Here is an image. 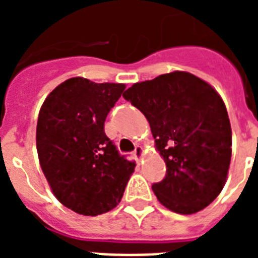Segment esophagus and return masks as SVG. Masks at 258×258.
<instances>
[{
	"label": "esophagus",
	"mask_w": 258,
	"mask_h": 258,
	"mask_svg": "<svg viewBox=\"0 0 258 258\" xmlns=\"http://www.w3.org/2000/svg\"><path fill=\"white\" fill-rule=\"evenodd\" d=\"M133 155L134 157H136L137 160H141L143 156V149H142V146H136V149H134L133 151Z\"/></svg>",
	"instance_id": "esophagus-1"
}]
</instances>
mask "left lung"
<instances>
[{"mask_svg": "<svg viewBox=\"0 0 258 258\" xmlns=\"http://www.w3.org/2000/svg\"><path fill=\"white\" fill-rule=\"evenodd\" d=\"M149 120L166 174L152 184L170 211L192 214L222 191L231 160V126L222 98L209 84L175 71L134 84L122 94Z\"/></svg>", "mask_w": 258, "mask_h": 258, "instance_id": "8db88e82", "label": "left lung"}]
</instances>
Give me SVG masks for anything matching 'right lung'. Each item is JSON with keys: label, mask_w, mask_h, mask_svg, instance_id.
<instances>
[{"label": "right lung", "mask_w": 258, "mask_h": 258, "mask_svg": "<svg viewBox=\"0 0 258 258\" xmlns=\"http://www.w3.org/2000/svg\"><path fill=\"white\" fill-rule=\"evenodd\" d=\"M124 84L72 77L56 86L38 113V160L52 194L67 208L98 216L117 206L134 172L118 154L104 121Z\"/></svg>", "instance_id": "right-lung-1"}]
</instances>
